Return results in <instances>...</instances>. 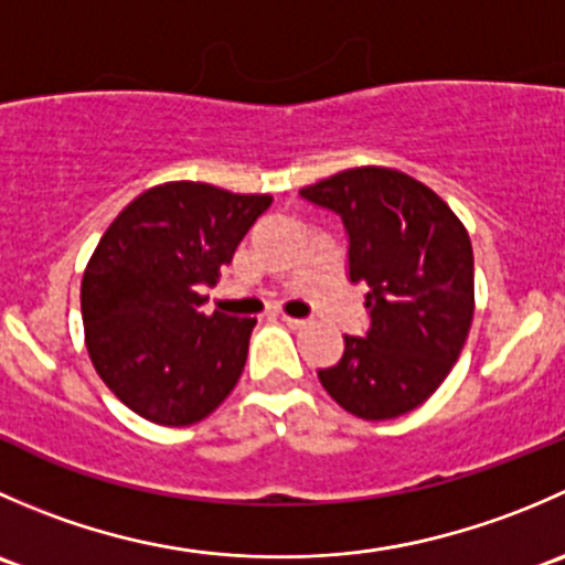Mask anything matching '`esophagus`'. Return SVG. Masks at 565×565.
Listing matches in <instances>:
<instances>
[{"mask_svg": "<svg viewBox=\"0 0 565 565\" xmlns=\"http://www.w3.org/2000/svg\"><path fill=\"white\" fill-rule=\"evenodd\" d=\"M281 319H284V322H287V324H289V328H295V330L306 328V319H298V317H287V315H284Z\"/></svg>", "mask_w": 565, "mask_h": 565, "instance_id": "1", "label": "esophagus"}]
</instances>
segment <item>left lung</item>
I'll use <instances>...</instances> for the list:
<instances>
[{"mask_svg": "<svg viewBox=\"0 0 565 565\" xmlns=\"http://www.w3.org/2000/svg\"><path fill=\"white\" fill-rule=\"evenodd\" d=\"M300 193L344 221L350 278L369 289L372 315L319 383L358 418H398L440 388L470 333V235L431 188L396 169H344Z\"/></svg>", "mask_w": 565, "mask_h": 565, "instance_id": "8db88e82", "label": "left lung"}]
</instances>
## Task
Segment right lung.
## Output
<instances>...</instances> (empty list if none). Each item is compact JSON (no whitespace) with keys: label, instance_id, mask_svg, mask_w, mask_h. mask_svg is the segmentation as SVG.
<instances>
[{"label":"right lung","instance_id":"right-lung-1","mask_svg":"<svg viewBox=\"0 0 565 565\" xmlns=\"http://www.w3.org/2000/svg\"><path fill=\"white\" fill-rule=\"evenodd\" d=\"M270 193L177 180L139 193L100 237L82 278L84 344L106 388L141 418L191 426L241 380L256 319L204 315L221 267Z\"/></svg>","mask_w":565,"mask_h":565}]
</instances>
